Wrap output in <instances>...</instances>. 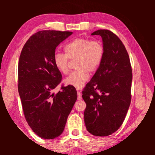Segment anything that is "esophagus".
<instances>
[{"label":"esophagus","mask_w":155,"mask_h":155,"mask_svg":"<svg viewBox=\"0 0 155 155\" xmlns=\"http://www.w3.org/2000/svg\"><path fill=\"white\" fill-rule=\"evenodd\" d=\"M77 95H78V100H81L82 99V94L80 91H77Z\"/></svg>","instance_id":"esophagus-1"}]
</instances>
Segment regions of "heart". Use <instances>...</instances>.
Wrapping results in <instances>:
<instances>
[{
    "instance_id": "1",
    "label": "heart",
    "mask_w": 155,
    "mask_h": 155,
    "mask_svg": "<svg viewBox=\"0 0 155 155\" xmlns=\"http://www.w3.org/2000/svg\"><path fill=\"white\" fill-rule=\"evenodd\" d=\"M65 54L56 52L53 57L54 64L61 73L68 72L69 61L75 60L77 69L65 79V83L81 88L89 78V72L96 71L100 67L104 54L103 42L98 40L78 37L72 40L64 47Z\"/></svg>"
}]
</instances>
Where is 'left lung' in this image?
<instances>
[{
  "label": "left lung",
  "mask_w": 155,
  "mask_h": 155,
  "mask_svg": "<svg viewBox=\"0 0 155 155\" xmlns=\"http://www.w3.org/2000/svg\"><path fill=\"white\" fill-rule=\"evenodd\" d=\"M103 39L104 54L100 67L87 84L83 98L87 130L97 137L108 136L120 128L131 101L132 68L123 43L113 32L94 31Z\"/></svg>",
  "instance_id": "8db88e82"
}]
</instances>
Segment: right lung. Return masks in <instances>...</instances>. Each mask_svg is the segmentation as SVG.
<instances>
[{
    "instance_id": "right-lung-1",
    "label": "right lung",
    "mask_w": 155,
    "mask_h": 155,
    "mask_svg": "<svg viewBox=\"0 0 155 155\" xmlns=\"http://www.w3.org/2000/svg\"><path fill=\"white\" fill-rule=\"evenodd\" d=\"M72 34L69 31H41L32 35L23 47L18 67V90L28 125L45 139L60 136L77 99L75 88L62 86L53 90L62 80L53 62L55 49Z\"/></svg>"
}]
</instances>
